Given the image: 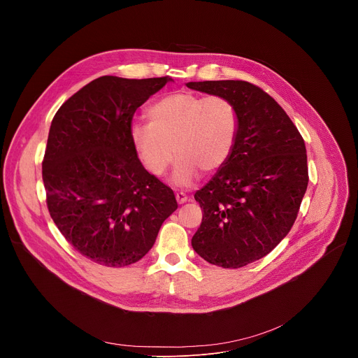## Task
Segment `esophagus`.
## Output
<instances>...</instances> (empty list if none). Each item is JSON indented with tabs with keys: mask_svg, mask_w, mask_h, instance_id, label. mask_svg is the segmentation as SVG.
<instances>
[{
	"mask_svg": "<svg viewBox=\"0 0 358 358\" xmlns=\"http://www.w3.org/2000/svg\"><path fill=\"white\" fill-rule=\"evenodd\" d=\"M176 199H177L178 203H184V202L188 201V196H187L184 192H177V194H176Z\"/></svg>",
	"mask_w": 358,
	"mask_h": 358,
	"instance_id": "34e87169",
	"label": "esophagus"
}]
</instances>
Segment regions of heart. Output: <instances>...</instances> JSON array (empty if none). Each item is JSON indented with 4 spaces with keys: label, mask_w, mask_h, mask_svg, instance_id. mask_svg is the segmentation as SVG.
<instances>
[{
    "label": "heart",
    "mask_w": 358,
    "mask_h": 358,
    "mask_svg": "<svg viewBox=\"0 0 358 358\" xmlns=\"http://www.w3.org/2000/svg\"><path fill=\"white\" fill-rule=\"evenodd\" d=\"M147 123H134L130 136L144 169L162 177L178 159L171 181L191 185L199 171L213 174L229 160L239 131L236 106L224 96L176 92L147 109Z\"/></svg>",
    "instance_id": "b5f03b06"
}]
</instances>
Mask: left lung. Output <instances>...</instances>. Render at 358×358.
Wrapping results in <instances>:
<instances>
[{"mask_svg":"<svg viewBox=\"0 0 358 358\" xmlns=\"http://www.w3.org/2000/svg\"><path fill=\"white\" fill-rule=\"evenodd\" d=\"M228 97L239 131L229 160L195 192L202 222L191 239L207 262L236 269L258 261L289 234L308 188V156L299 130L261 87L245 80L189 82Z\"/></svg>","mask_w":358,"mask_h":358,"instance_id":"8db88e82","label":"left lung"}]
</instances>
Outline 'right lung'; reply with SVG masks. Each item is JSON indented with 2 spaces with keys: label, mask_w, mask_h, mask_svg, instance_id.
<instances>
[{
  "label": "right lung",
  "mask_w": 358,
  "mask_h": 358,
  "mask_svg": "<svg viewBox=\"0 0 358 358\" xmlns=\"http://www.w3.org/2000/svg\"><path fill=\"white\" fill-rule=\"evenodd\" d=\"M171 80L97 78L50 123L42 162L48 210L65 239L94 264L140 261L178 207L173 189L143 167L130 136L137 108Z\"/></svg>",
  "instance_id": "right-lung-1"
}]
</instances>
